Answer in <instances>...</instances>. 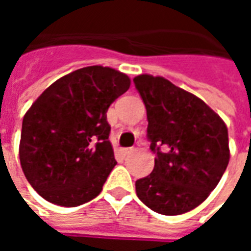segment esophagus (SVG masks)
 Segmentation results:
<instances>
[{
	"instance_id": "1",
	"label": "esophagus",
	"mask_w": 251,
	"mask_h": 251,
	"mask_svg": "<svg viewBox=\"0 0 251 251\" xmlns=\"http://www.w3.org/2000/svg\"><path fill=\"white\" fill-rule=\"evenodd\" d=\"M133 152V148H121L120 149V153L125 157V156H127V154H130V153Z\"/></svg>"
}]
</instances>
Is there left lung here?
<instances>
[{
	"instance_id": "1",
	"label": "left lung",
	"mask_w": 251,
	"mask_h": 251,
	"mask_svg": "<svg viewBox=\"0 0 251 251\" xmlns=\"http://www.w3.org/2000/svg\"><path fill=\"white\" fill-rule=\"evenodd\" d=\"M133 82L147 107L148 138L156 153L152 174L136 181L137 196L163 215L188 212L208 198L226 171V124L201 99L165 77L142 74Z\"/></svg>"
}]
</instances>
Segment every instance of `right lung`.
Here are the masks:
<instances>
[{
  "label": "right lung",
  "mask_w": 251,
  "mask_h": 251,
  "mask_svg": "<svg viewBox=\"0 0 251 251\" xmlns=\"http://www.w3.org/2000/svg\"><path fill=\"white\" fill-rule=\"evenodd\" d=\"M130 87V77L90 66L53 82L25 113L20 163L37 194L76 207L97 198L115 167L107 110Z\"/></svg>",
  "instance_id": "add662e5"
}]
</instances>
